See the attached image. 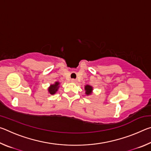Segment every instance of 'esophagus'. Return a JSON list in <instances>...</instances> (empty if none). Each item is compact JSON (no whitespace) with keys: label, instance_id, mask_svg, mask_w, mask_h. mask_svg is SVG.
Instances as JSON below:
<instances>
[{"label":"esophagus","instance_id":"1","mask_svg":"<svg viewBox=\"0 0 151 151\" xmlns=\"http://www.w3.org/2000/svg\"><path fill=\"white\" fill-rule=\"evenodd\" d=\"M76 81H76V79H75V78L71 79V82H73V83H76Z\"/></svg>","mask_w":151,"mask_h":151}]
</instances>
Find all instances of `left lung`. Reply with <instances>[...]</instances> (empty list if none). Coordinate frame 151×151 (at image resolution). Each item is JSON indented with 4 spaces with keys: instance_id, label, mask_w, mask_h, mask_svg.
<instances>
[{
    "instance_id": "8db88e82",
    "label": "left lung",
    "mask_w": 151,
    "mask_h": 151,
    "mask_svg": "<svg viewBox=\"0 0 151 151\" xmlns=\"http://www.w3.org/2000/svg\"><path fill=\"white\" fill-rule=\"evenodd\" d=\"M85 91L86 94L88 95V94H90L91 93L92 91H93V88H92V86L90 85H86L85 86Z\"/></svg>"
}]
</instances>
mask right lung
Instances as JSON below:
<instances>
[{
	"mask_svg": "<svg viewBox=\"0 0 151 151\" xmlns=\"http://www.w3.org/2000/svg\"><path fill=\"white\" fill-rule=\"evenodd\" d=\"M58 85H59V83H58V82H56L54 85H50L49 88H48V91H49L50 94H54L58 90Z\"/></svg>",
	"mask_w": 151,
	"mask_h": 151,
	"instance_id": "obj_1",
	"label": "right lung"
}]
</instances>
